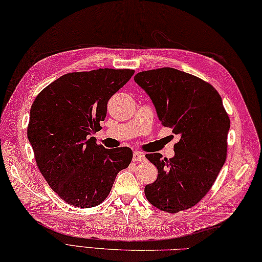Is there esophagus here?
<instances>
[{
	"instance_id": "1",
	"label": "esophagus",
	"mask_w": 262,
	"mask_h": 262,
	"mask_svg": "<svg viewBox=\"0 0 262 262\" xmlns=\"http://www.w3.org/2000/svg\"><path fill=\"white\" fill-rule=\"evenodd\" d=\"M133 161H134V162H138V161H145V155L136 151L134 152V154H133Z\"/></svg>"
}]
</instances>
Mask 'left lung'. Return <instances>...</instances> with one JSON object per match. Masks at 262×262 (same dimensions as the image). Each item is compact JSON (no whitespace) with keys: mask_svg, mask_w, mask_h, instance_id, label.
I'll return each instance as SVG.
<instances>
[{"mask_svg":"<svg viewBox=\"0 0 262 262\" xmlns=\"http://www.w3.org/2000/svg\"><path fill=\"white\" fill-rule=\"evenodd\" d=\"M134 80L162 125L180 135L173 158L145 155L159 173L145 186V196L168 213L190 208L209 191L226 160L230 118L222 98L209 83L172 68L140 72Z\"/></svg>","mask_w":262,"mask_h":262,"instance_id":"obj_1","label":"left lung"}]
</instances>
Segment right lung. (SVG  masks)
I'll return each instance as SVG.
<instances>
[{"label": "right lung", "instance_id": "obj_1", "mask_svg": "<svg viewBox=\"0 0 262 262\" xmlns=\"http://www.w3.org/2000/svg\"><path fill=\"white\" fill-rule=\"evenodd\" d=\"M134 70L99 69L69 73L38 94L30 109L28 140L39 171L65 203L90 208L107 198L129 147L98 145L107 103L130 80Z\"/></svg>", "mask_w": 262, "mask_h": 262}]
</instances>
